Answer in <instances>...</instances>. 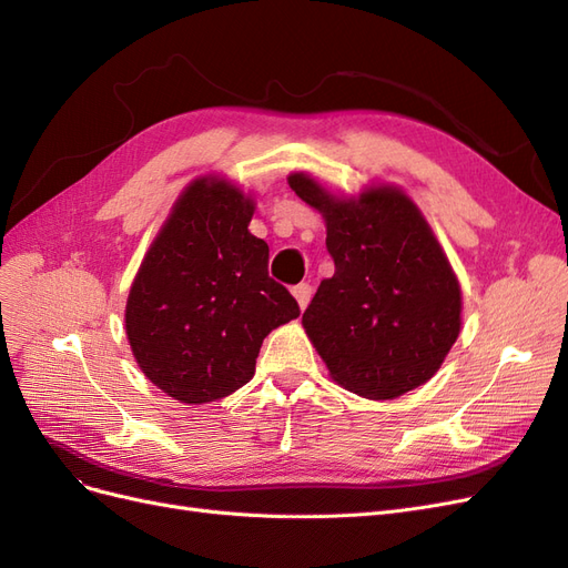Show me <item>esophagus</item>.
<instances>
[{
    "mask_svg": "<svg viewBox=\"0 0 568 568\" xmlns=\"http://www.w3.org/2000/svg\"><path fill=\"white\" fill-rule=\"evenodd\" d=\"M291 294H294V298L298 301L301 311H305L307 303H311V298H313V286L311 284H298V286L291 288Z\"/></svg>",
    "mask_w": 568,
    "mask_h": 568,
    "instance_id": "obj_1",
    "label": "esophagus"
}]
</instances>
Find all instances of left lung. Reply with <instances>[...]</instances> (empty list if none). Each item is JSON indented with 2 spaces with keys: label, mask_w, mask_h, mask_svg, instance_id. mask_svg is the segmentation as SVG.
I'll return each instance as SVG.
<instances>
[{
  "label": "left lung",
  "mask_w": 568,
  "mask_h": 568,
  "mask_svg": "<svg viewBox=\"0 0 568 568\" xmlns=\"http://www.w3.org/2000/svg\"><path fill=\"white\" fill-rule=\"evenodd\" d=\"M286 180L324 217L336 265L303 313L332 379L369 400L426 384L459 336L462 288L417 203L386 182L341 196L307 173Z\"/></svg>",
  "instance_id": "8db88e82"
}]
</instances>
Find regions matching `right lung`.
Wrapping results in <instances>:
<instances>
[{
  "label": "right lung",
  "mask_w": 568,
  "mask_h": 568,
  "mask_svg": "<svg viewBox=\"0 0 568 568\" xmlns=\"http://www.w3.org/2000/svg\"><path fill=\"white\" fill-rule=\"evenodd\" d=\"M251 194L222 175L184 186L134 274L125 334L146 379L173 400L203 405L255 374L263 338L301 315L270 280V248L248 232Z\"/></svg>",
  "instance_id": "add662e5"
}]
</instances>
